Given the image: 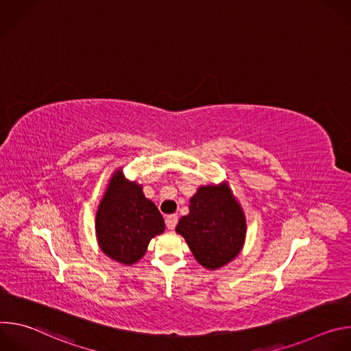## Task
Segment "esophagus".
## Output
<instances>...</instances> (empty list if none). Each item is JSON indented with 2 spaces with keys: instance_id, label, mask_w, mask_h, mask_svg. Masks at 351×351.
<instances>
[{
  "instance_id": "34e87169",
  "label": "esophagus",
  "mask_w": 351,
  "mask_h": 351,
  "mask_svg": "<svg viewBox=\"0 0 351 351\" xmlns=\"http://www.w3.org/2000/svg\"><path fill=\"white\" fill-rule=\"evenodd\" d=\"M165 223H167V228H168L169 230H173L175 226H176V223H178V215H175V214L168 215V217L165 218Z\"/></svg>"
}]
</instances>
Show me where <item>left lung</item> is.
Segmentation results:
<instances>
[{"mask_svg": "<svg viewBox=\"0 0 351 351\" xmlns=\"http://www.w3.org/2000/svg\"><path fill=\"white\" fill-rule=\"evenodd\" d=\"M189 210L176 232L186 239L195 260L210 269L232 261L244 243L245 219L229 187L202 186L190 198Z\"/></svg>", "mask_w": 351, "mask_h": 351, "instance_id": "8db88e82", "label": "left lung"}]
</instances>
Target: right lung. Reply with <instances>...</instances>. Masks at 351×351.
Here are the masks:
<instances>
[{
    "label": "right lung",
    "instance_id": "obj_1",
    "mask_svg": "<svg viewBox=\"0 0 351 351\" xmlns=\"http://www.w3.org/2000/svg\"><path fill=\"white\" fill-rule=\"evenodd\" d=\"M165 222L153 202L144 197L141 186L128 182L118 171L98 207L95 232L99 247L112 260L132 265L138 261Z\"/></svg>",
    "mask_w": 351,
    "mask_h": 351
}]
</instances>
